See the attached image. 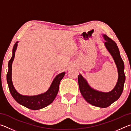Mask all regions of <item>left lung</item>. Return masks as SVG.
I'll use <instances>...</instances> for the list:
<instances>
[{"instance_id": "left-lung-1", "label": "left lung", "mask_w": 131, "mask_h": 131, "mask_svg": "<svg viewBox=\"0 0 131 131\" xmlns=\"http://www.w3.org/2000/svg\"><path fill=\"white\" fill-rule=\"evenodd\" d=\"M105 45L110 53L112 54L117 67L118 78L113 90L109 93H103L91 89L85 79L81 74L78 75L79 90L84 99L89 104L95 106L106 107L117 100L123 93L125 81L124 64L121 59L118 48L116 43L106 35H104Z\"/></svg>"}]
</instances>
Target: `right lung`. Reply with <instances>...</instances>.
<instances>
[{
  "instance_id": "1",
  "label": "right lung",
  "mask_w": 131,
  "mask_h": 131,
  "mask_svg": "<svg viewBox=\"0 0 131 131\" xmlns=\"http://www.w3.org/2000/svg\"><path fill=\"white\" fill-rule=\"evenodd\" d=\"M17 42L14 45L13 49V56L9 60L8 67V70L7 74V82L9 90L11 95L16 101L19 104L23 105L31 110H38L45 107L48 105L51 104L56 98L59 91V84L61 80L63 79L65 72H62L59 74L53 81L52 83L47 92L42 94L36 96H24L18 93L14 87L11 79V72H12V63L15 57V52L17 49Z\"/></svg>"
}]
</instances>
